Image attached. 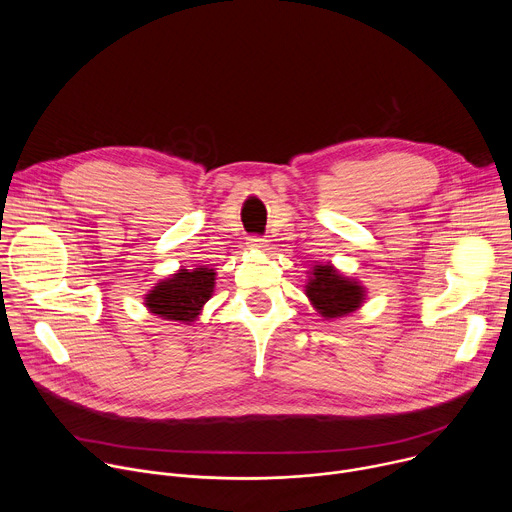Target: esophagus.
Instances as JSON below:
<instances>
[{
	"label": "esophagus",
	"mask_w": 512,
	"mask_h": 512,
	"mask_svg": "<svg viewBox=\"0 0 512 512\" xmlns=\"http://www.w3.org/2000/svg\"><path fill=\"white\" fill-rule=\"evenodd\" d=\"M247 245H249L251 249H265V247H267V241H265L263 237H259V235H251V237H247Z\"/></svg>",
	"instance_id": "34e87169"
}]
</instances>
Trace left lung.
I'll return each mask as SVG.
<instances>
[{"instance_id": "1", "label": "left lung", "mask_w": 512, "mask_h": 512, "mask_svg": "<svg viewBox=\"0 0 512 512\" xmlns=\"http://www.w3.org/2000/svg\"><path fill=\"white\" fill-rule=\"evenodd\" d=\"M306 294L324 318H342L354 312L364 300L362 285L342 277L332 265L314 267Z\"/></svg>"}]
</instances>
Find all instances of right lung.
Returning a JSON list of instances; mask_svg holds the SVG:
<instances>
[{"mask_svg":"<svg viewBox=\"0 0 512 512\" xmlns=\"http://www.w3.org/2000/svg\"><path fill=\"white\" fill-rule=\"evenodd\" d=\"M214 275V269L204 265L192 271L180 269L150 291L148 298H145V306L150 308L152 314L164 320L192 322L212 296Z\"/></svg>","mask_w":512,"mask_h":512,"instance_id":"add662e5","label":"right lung"}]
</instances>
